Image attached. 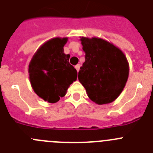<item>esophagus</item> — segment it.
Instances as JSON below:
<instances>
[{"label":"esophagus","mask_w":153,"mask_h":153,"mask_svg":"<svg viewBox=\"0 0 153 153\" xmlns=\"http://www.w3.org/2000/svg\"><path fill=\"white\" fill-rule=\"evenodd\" d=\"M79 68H80V65H76L75 66V68H76V71H79Z\"/></svg>","instance_id":"1"}]
</instances>
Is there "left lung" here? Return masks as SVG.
<instances>
[{
  "label": "left lung",
  "instance_id": "obj_1",
  "mask_svg": "<svg viewBox=\"0 0 153 153\" xmlns=\"http://www.w3.org/2000/svg\"><path fill=\"white\" fill-rule=\"evenodd\" d=\"M85 52L78 79L88 97L97 104L113 102L124 88L128 77V64L119 49L101 38L80 39Z\"/></svg>",
  "mask_w": 153,
  "mask_h": 153
}]
</instances>
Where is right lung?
I'll return each instance as SVG.
<instances>
[{
  "label": "right lung",
  "mask_w": 153,
  "mask_h": 153,
  "mask_svg": "<svg viewBox=\"0 0 153 153\" xmlns=\"http://www.w3.org/2000/svg\"><path fill=\"white\" fill-rule=\"evenodd\" d=\"M68 38L51 39L37 50L29 65V78L36 94L49 103L65 95L77 77L76 70L69 63L70 55L64 53Z\"/></svg>",
  "instance_id": "right-lung-1"
}]
</instances>
